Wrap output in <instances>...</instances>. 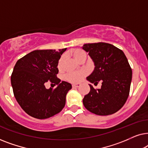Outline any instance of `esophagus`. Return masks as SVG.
<instances>
[{
	"label": "esophagus",
	"mask_w": 148,
	"mask_h": 148,
	"mask_svg": "<svg viewBox=\"0 0 148 148\" xmlns=\"http://www.w3.org/2000/svg\"><path fill=\"white\" fill-rule=\"evenodd\" d=\"M73 88H79V87L80 86V84H73Z\"/></svg>",
	"instance_id": "obj_1"
}]
</instances>
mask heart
<instances>
[{"label": "heart", "instance_id": "1", "mask_svg": "<svg viewBox=\"0 0 148 148\" xmlns=\"http://www.w3.org/2000/svg\"><path fill=\"white\" fill-rule=\"evenodd\" d=\"M71 54L73 57L78 62L82 61L83 60H86V56H87L86 52L81 49L72 50L71 51ZM64 62V58L63 56H62V57L59 59V60H58V69L59 70L61 69L62 66H63ZM86 75H87L86 71L83 70L78 72L69 73L66 74L65 78L66 80L69 81V82L74 83V84H77V83L80 82L83 79V78Z\"/></svg>", "mask_w": 148, "mask_h": 148}]
</instances>
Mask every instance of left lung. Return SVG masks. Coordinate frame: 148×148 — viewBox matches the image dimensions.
I'll return each instance as SVG.
<instances>
[{
	"label": "left lung",
	"instance_id": "obj_1",
	"mask_svg": "<svg viewBox=\"0 0 148 148\" xmlns=\"http://www.w3.org/2000/svg\"><path fill=\"white\" fill-rule=\"evenodd\" d=\"M82 48L95 66L87 80L94 85L102 82L97 90L89 84L90 92L83 99L84 106L97 115L114 114L123 106L129 94L132 70L128 60L122 50L110 44H86Z\"/></svg>",
	"mask_w": 148,
	"mask_h": 148
}]
</instances>
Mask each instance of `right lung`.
<instances>
[{
	"label": "right lung",
	"mask_w": 148,
	"mask_h": 148,
	"mask_svg": "<svg viewBox=\"0 0 148 148\" xmlns=\"http://www.w3.org/2000/svg\"><path fill=\"white\" fill-rule=\"evenodd\" d=\"M66 48L34 50L16 62L11 81L13 94L21 108L38 119L50 118L64 107L71 84L56 77L58 60ZM48 80L58 86L46 89Z\"/></svg>",
	"instance_id": "add662e5"
}]
</instances>
